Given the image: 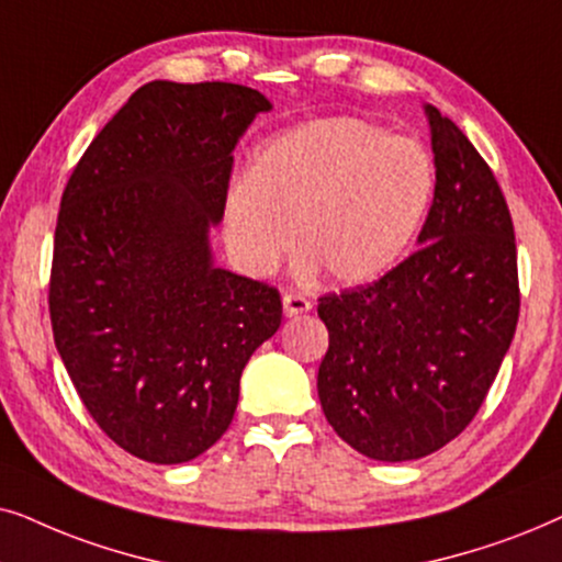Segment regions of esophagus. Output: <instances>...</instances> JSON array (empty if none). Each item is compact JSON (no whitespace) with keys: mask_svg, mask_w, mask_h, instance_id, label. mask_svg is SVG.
<instances>
[{"mask_svg":"<svg viewBox=\"0 0 562 562\" xmlns=\"http://www.w3.org/2000/svg\"><path fill=\"white\" fill-rule=\"evenodd\" d=\"M282 308H285V316H301V313L311 311V301L303 293H285L282 295Z\"/></svg>","mask_w":562,"mask_h":562,"instance_id":"esophagus-1","label":"esophagus"}]
</instances>
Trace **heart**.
Segmentation results:
<instances>
[{
    "instance_id": "1",
    "label": "heart",
    "mask_w": 562,
    "mask_h": 562,
    "mask_svg": "<svg viewBox=\"0 0 562 562\" xmlns=\"http://www.w3.org/2000/svg\"><path fill=\"white\" fill-rule=\"evenodd\" d=\"M434 164L414 138L362 117H324L269 138L226 200V244L249 274L301 249L341 285L378 280L422 228ZM299 231L295 232L294 228Z\"/></svg>"
}]
</instances>
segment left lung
Returning <instances> with one entry per match:
<instances>
[{
  "mask_svg": "<svg viewBox=\"0 0 562 562\" xmlns=\"http://www.w3.org/2000/svg\"><path fill=\"white\" fill-rule=\"evenodd\" d=\"M437 184L418 249L370 285L318 297L326 422L357 452L442 450L483 406L519 321L514 223L465 133L426 104Z\"/></svg>",
  "mask_w": 562,
  "mask_h": 562,
  "instance_id": "8db88e82",
  "label": "left lung"
}]
</instances>
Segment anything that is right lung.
Returning a JSON list of instances; mask_svg holds the SVG:
<instances>
[{"instance_id": "add662e5", "label": "right lung", "mask_w": 562, "mask_h": 562, "mask_svg": "<svg viewBox=\"0 0 562 562\" xmlns=\"http://www.w3.org/2000/svg\"><path fill=\"white\" fill-rule=\"evenodd\" d=\"M272 104L231 81H148L74 167L58 207L48 311L97 426L177 465L228 429L238 380L282 318L280 290L213 267L234 148Z\"/></svg>"}]
</instances>
